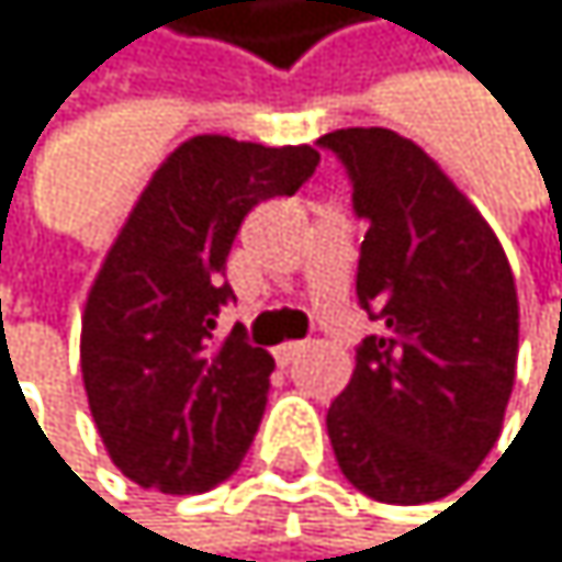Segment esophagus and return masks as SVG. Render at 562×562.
I'll list each match as a JSON object with an SVG mask.
<instances>
[{
	"label": "esophagus",
	"instance_id": "obj_1",
	"mask_svg": "<svg viewBox=\"0 0 562 562\" xmlns=\"http://www.w3.org/2000/svg\"><path fill=\"white\" fill-rule=\"evenodd\" d=\"M300 353H303V344H300V340H290V344H279V347L272 350L276 363H283V367H286V363H293V360H296Z\"/></svg>",
	"mask_w": 562,
	"mask_h": 562
}]
</instances>
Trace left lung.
Returning <instances> with one entry per match:
<instances>
[{"label":"left lung","mask_w":562,"mask_h":562,"mask_svg":"<svg viewBox=\"0 0 562 562\" xmlns=\"http://www.w3.org/2000/svg\"><path fill=\"white\" fill-rule=\"evenodd\" d=\"M367 222L357 300L381 334L357 347L327 431L353 488L391 506L445 499L499 441L516 381L519 300L479 209L387 127L323 134Z\"/></svg>","instance_id":"obj_1"}]
</instances>
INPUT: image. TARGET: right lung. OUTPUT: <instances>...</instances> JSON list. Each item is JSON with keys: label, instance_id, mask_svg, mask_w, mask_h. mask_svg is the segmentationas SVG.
Segmentation results:
<instances>
[{"label": "right lung", "instance_id": "1", "mask_svg": "<svg viewBox=\"0 0 562 562\" xmlns=\"http://www.w3.org/2000/svg\"><path fill=\"white\" fill-rule=\"evenodd\" d=\"M319 150L199 134L150 175L87 293L80 371L111 462L140 488L195 495L243 465L272 357L215 316L243 218L296 195Z\"/></svg>", "mask_w": 562, "mask_h": 562}]
</instances>
